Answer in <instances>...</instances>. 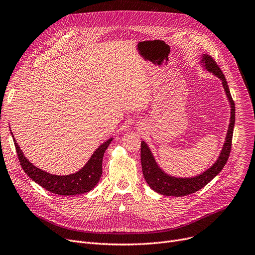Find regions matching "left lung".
Wrapping results in <instances>:
<instances>
[{"mask_svg":"<svg viewBox=\"0 0 255 255\" xmlns=\"http://www.w3.org/2000/svg\"><path fill=\"white\" fill-rule=\"evenodd\" d=\"M202 68L213 75H215L221 80L222 87L224 89L225 95L229 100L231 106V119L229 129L226 132V136L222 149L217 160L214 162L208 169L199 173L194 177H175L168 175L157 163L156 159L150 150L148 143L144 140L141 141L140 148V160H141V168L145 182L151 187V189L156 191L159 194L165 196H184L191 193H194L202 189L208 183H210L214 178L224 167L227 159H229L231 148H232V139H233V132L235 127V120H236V109L235 102L232 98L230 88L227 86V82L222 73L221 69L209 55H203L199 61Z\"/></svg>","mask_w":255,"mask_h":255,"instance_id":"1","label":"left lung"}]
</instances>
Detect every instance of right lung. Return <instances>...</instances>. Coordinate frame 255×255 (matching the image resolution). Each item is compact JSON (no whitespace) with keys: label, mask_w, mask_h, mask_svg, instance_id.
Masks as SVG:
<instances>
[{"label":"right lung","mask_w":255,"mask_h":255,"mask_svg":"<svg viewBox=\"0 0 255 255\" xmlns=\"http://www.w3.org/2000/svg\"><path fill=\"white\" fill-rule=\"evenodd\" d=\"M11 132V129H10ZM13 141L15 144V149L19 159L20 165L35 183L42 186L44 189L56 193L58 195L70 196L76 194H83L91 191L99 182L102 175V159L105 150L109 148L110 143L113 141V137L109 138L100 144L96 151L88 160V162L74 173L65 176L52 175L43 169H40L29 161V159L24 157V154L20 150L18 143L16 142L13 133L11 132Z\"/></svg>","instance_id":"add662e5"}]
</instances>
